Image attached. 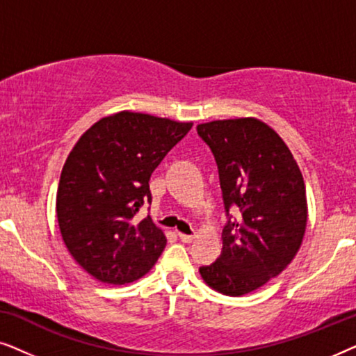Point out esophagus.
<instances>
[{"mask_svg":"<svg viewBox=\"0 0 356 356\" xmlns=\"http://www.w3.org/2000/svg\"><path fill=\"white\" fill-rule=\"evenodd\" d=\"M178 236L183 243H191L194 240V235H186V233H181V232H178Z\"/></svg>","mask_w":356,"mask_h":356,"instance_id":"34e87169","label":"esophagus"}]
</instances>
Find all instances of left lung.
<instances>
[{"instance_id": "1", "label": "left lung", "mask_w": 356, "mask_h": 356, "mask_svg": "<svg viewBox=\"0 0 356 356\" xmlns=\"http://www.w3.org/2000/svg\"><path fill=\"white\" fill-rule=\"evenodd\" d=\"M196 129L216 159L228 218L220 256L199 272L218 293L246 295L279 275L300 250L308 218L303 175L280 136L259 120H218Z\"/></svg>"}]
</instances>
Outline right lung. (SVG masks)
<instances>
[{"instance_id":"obj_1","label":"right lung","mask_w":356,"mask_h":356,"mask_svg":"<svg viewBox=\"0 0 356 356\" xmlns=\"http://www.w3.org/2000/svg\"><path fill=\"white\" fill-rule=\"evenodd\" d=\"M193 128L133 111L106 116L77 140L63 167L56 217L63 241L82 269L124 285L152 269L167 238L149 216L150 175Z\"/></svg>"}]
</instances>
